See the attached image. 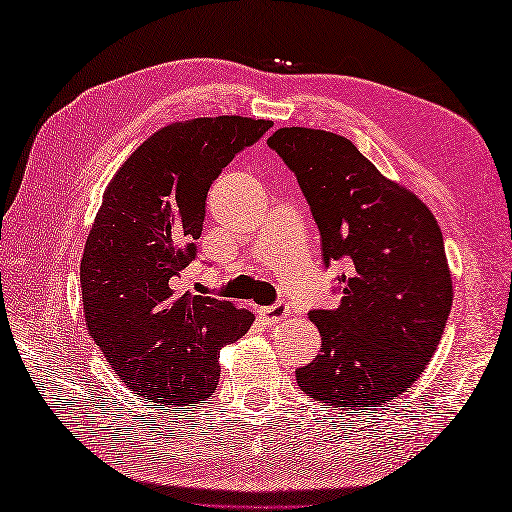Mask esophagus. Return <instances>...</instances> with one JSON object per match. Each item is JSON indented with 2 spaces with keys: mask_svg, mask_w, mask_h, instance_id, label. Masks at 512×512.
<instances>
[{
  "mask_svg": "<svg viewBox=\"0 0 512 512\" xmlns=\"http://www.w3.org/2000/svg\"><path fill=\"white\" fill-rule=\"evenodd\" d=\"M259 314H262L268 325H275L288 317V303H275V306L259 308Z\"/></svg>",
  "mask_w": 512,
  "mask_h": 512,
  "instance_id": "obj_1",
  "label": "esophagus"
}]
</instances>
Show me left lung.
Segmentation results:
<instances>
[{
	"label": "left lung",
	"instance_id": "1",
	"mask_svg": "<svg viewBox=\"0 0 512 512\" xmlns=\"http://www.w3.org/2000/svg\"><path fill=\"white\" fill-rule=\"evenodd\" d=\"M268 145L295 171L325 266L350 264L339 306L310 312L321 354L297 369V383L310 398L352 411L394 400L429 365L451 312L436 217L345 136L281 127Z\"/></svg>",
	"mask_w": 512,
	"mask_h": 512
}]
</instances>
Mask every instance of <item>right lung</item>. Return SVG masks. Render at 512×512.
<instances>
[{
  "mask_svg": "<svg viewBox=\"0 0 512 512\" xmlns=\"http://www.w3.org/2000/svg\"><path fill=\"white\" fill-rule=\"evenodd\" d=\"M273 121H178L136 147L105 187L81 257L85 328L123 383L156 407H193L220 378V350L255 317L180 290L213 180Z\"/></svg>",
  "mask_w": 512,
  "mask_h": 512,
  "instance_id": "add662e5",
  "label": "right lung"
}]
</instances>
